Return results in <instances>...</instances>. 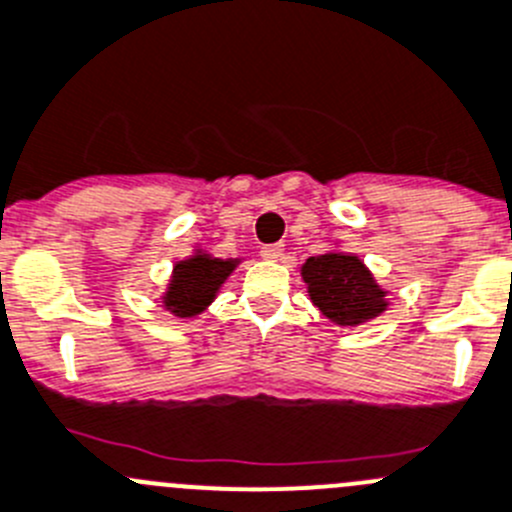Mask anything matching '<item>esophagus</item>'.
<instances>
[{"label":"esophagus","mask_w":512,"mask_h":512,"mask_svg":"<svg viewBox=\"0 0 512 512\" xmlns=\"http://www.w3.org/2000/svg\"><path fill=\"white\" fill-rule=\"evenodd\" d=\"M261 256H264L266 261L284 259V246H281V243H269V246H261Z\"/></svg>","instance_id":"34e87169"}]
</instances>
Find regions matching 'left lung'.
<instances>
[{
    "label": "left lung",
    "mask_w": 512,
    "mask_h": 512,
    "mask_svg": "<svg viewBox=\"0 0 512 512\" xmlns=\"http://www.w3.org/2000/svg\"><path fill=\"white\" fill-rule=\"evenodd\" d=\"M309 296L324 316L342 326L362 324L382 314L387 301L384 291L374 284L372 274L357 256L324 253L311 256L301 269Z\"/></svg>",
    "instance_id": "1"
}]
</instances>
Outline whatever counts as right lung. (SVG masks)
<instances>
[{"label":"right lung","instance_id":"add662e5","mask_svg":"<svg viewBox=\"0 0 512 512\" xmlns=\"http://www.w3.org/2000/svg\"><path fill=\"white\" fill-rule=\"evenodd\" d=\"M236 269V261L211 259L196 253L193 259L175 264L173 281L168 286L163 304L175 316H196L213 301L226 276Z\"/></svg>","mask_w":512,"mask_h":512}]
</instances>
